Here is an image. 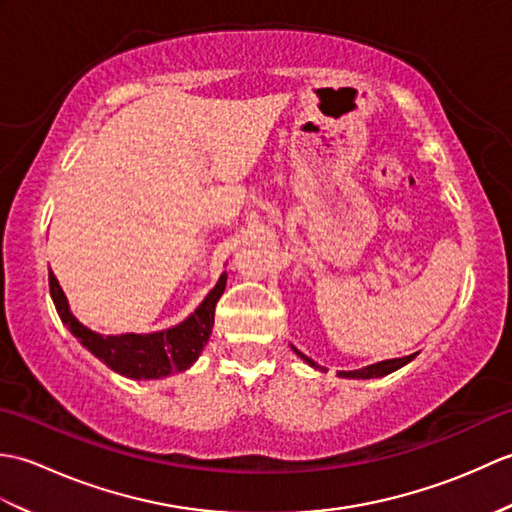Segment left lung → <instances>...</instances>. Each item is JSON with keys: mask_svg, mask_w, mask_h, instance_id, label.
I'll use <instances>...</instances> for the list:
<instances>
[{"mask_svg": "<svg viewBox=\"0 0 512 512\" xmlns=\"http://www.w3.org/2000/svg\"><path fill=\"white\" fill-rule=\"evenodd\" d=\"M292 350H295L308 365L323 369V367L314 363L312 358H308L306 354H301L297 347H292ZM413 358H416V354H409V356H402V358H389V361H380V363L367 365V367H361V369H352V372H339V376L341 378H380V376H387L391 372H396V369H400L402 365H407L409 361H413Z\"/></svg>", "mask_w": 512, "mask_h": 512, "instance_id": "8db88e82", "label": "left lung"}]
</instances>
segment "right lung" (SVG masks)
Masks as SVG:
<instances>
[{
	"label": "right lung",
	"mask_w": 512,
	"mask_h": 512,
	"mask_svg": "<svg viewBox=\"0 0 512 512\" xmlns=\"http://www.w3.org/2000/svg\"><path fill=\"white\" fill-rule=\"evenodd\" d=\"M48 281L54 308H57L61 321L68 325V330L81 341L83 347H88L101 363L114 369L116 374L134 380H151L184 372V369H189L198 361V356L202 354L213 330L215 303L222 297V292L226 288V273H222L215 288L206 295V299L189 319H184L182 323L162 332L118 336H103L76 321L57 277L52 275V270L48 275Z\"/></svg>",
	"instance_id": "1"
}]
</instances>
